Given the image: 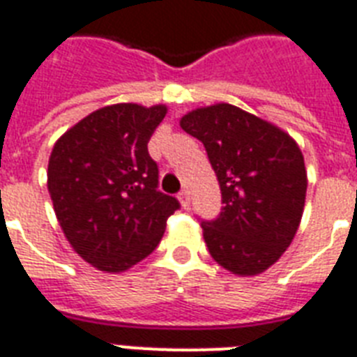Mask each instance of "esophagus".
<instances>
[{
    "instance_id": "obj_1",
    "label": "esophagus",
    "mask_w": 357,
    "mask_h": 357,
    "mask_svg": "<svg viewBox=\"0 0 357 357\" xmlns=\"http://www.w3.org/2000/svg\"><path fill=\"white\" fill-rule=\"evenodd\" d=\"M178 198H179V204H181V207H183V209H189V207H190V195H189V192H187V190H181V192L178 195Z\"/></svg>"
}]
</instances>
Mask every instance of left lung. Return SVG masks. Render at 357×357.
Masks as SVG:
<instances>
[{"mask_svg": "<svg viewBox=\"0 0 357 357\" xmlns=\"http://www.w3.org/2000/svg\"><path fill=\"white\" fill-rule=\"evenodd\" d=\"M183 131L204 142L222 190V213L204 222V241L218 265L235 276L272 266L298 231L307 172L296 140L229 103L181 116Z\"/></svg>", "mask_w": 357, "mask_h": 357, "instance_id": "left-lung-1", "label": "left lung"}]
</instances>
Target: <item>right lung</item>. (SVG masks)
Segmentation results:
<instances>
[{
	"instance_id": "right-lung-1",
	"label": "right lung",
	"mask_w": 357,
	"mask_h": 357,
	"mask_svg": "<svg viewBox=\"0 0 357 357\" xmlns=\"http://www.w3.org/2000/svg\"><path fill=\"white\" fill-rule=\"evenodd\" d=\"M167 105L114 103L91 113L55 142L47 190L64 237L102 272H126L155 250L176 198L157 190L148 140Z\"/></svg>"
}]
</instances>
